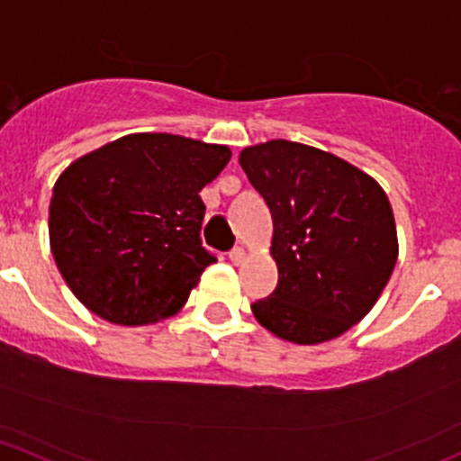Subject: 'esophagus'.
<instances>
[{
    "label": "esophagus",
    "mask_w": 461,
    "mask_h": 461,
    "mask_svg": "<svg viewBox=\"0 0 461 461\" xmlns=\"http://www.w3.org/2000/svg\"><path fill=\"white\" fill-rule=\"evenodd\" d=\"M245 258H247V254H245L243 247H234V249L230 251V260H231V263H234V265L245 263Z\"/></svg>",
    "instance_id": "1"
}]
</instances>
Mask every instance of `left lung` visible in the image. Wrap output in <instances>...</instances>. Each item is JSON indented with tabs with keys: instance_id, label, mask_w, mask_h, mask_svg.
<instances>
[{
	"instance_id": "left-lung-1",
	"label": "left lung",
	"mask_w": 461,
	"mask_h": 461,
	"mask_svg": "<svg viewBox=\"0 0 461 461\" xmlns=\"http://www.w3.org/2000/svg\"><path fill=\"white\" fill-rule=\"evenodd\" d=\"M274 221V294L251 304L267 331L320 345L371 312L397 260L391 203L375 178L312 145L274 141L239 157Z\"/></svg>"
}]
</instances>
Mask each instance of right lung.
Masks as SVG:
<instances>
[{
    "label": "right lung",
    "instance_id": "add662e5",
    "mask_svg": "<svg viewBox=\"0 0 461 461\" xmlns=\"http://www.w3.org/2000/svg\"><path fill=\"white\" fill-rule=\"evenodd\" d=\"M227 145L139 132L70 163L52 187L50 249L70 292L123 327L174 316L214 256L201 245L198 192Z\"/></svg>",
    "mask_w": 461,
    "mask_h": 461
}]
</instances>
